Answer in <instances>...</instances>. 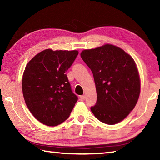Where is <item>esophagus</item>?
Masks as SVG:
<instances>
[{
	"label": "esophagus",
	"instance_id": "34e87169",
	"mask_svg": "<svg viewBox=\"0 0 160 160\" xmlns=\"http://www.w3.org/2000/svg\"><path fill=\"white\" fill-rule=\"evenodd\" d=\"M80 100L81 101H84V100H85V96H84V95L80 96Z\"/></svg>",
	"mask_w": 160,
	"mask_h": 160
}]
</instances>
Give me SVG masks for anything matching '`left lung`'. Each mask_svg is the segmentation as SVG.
Masks as SVG:
<instances>
[{"label": "left lung", "mask_w": 160, "mask_h": 160, "mask_svg": "<svg viewBox=\"0 0 160 160\" xmlns=\"http://www.w3.org/2000/svg\"><path fill=\"white\" fill-rule=\"evenodd\" d=\"M81 58L92 71L97 93L91 110L100 121L114 125L132 110L140 93V79L134 59L111 44L84 50Z\"/></svg>", "instance_id": "left-lung-1"}]
</instances>
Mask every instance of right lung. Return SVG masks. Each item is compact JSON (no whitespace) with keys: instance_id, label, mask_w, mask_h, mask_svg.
Returning <instances> with one entry per match:
<instances>
[{"instance_id":"right-lung-1","label":"right lung","mask_w":160,"mask_h":160,"mask_svg":"<svg viewBox=\"0 0 160 160\" xmlns=\"http://www.w3.org/2000/svg\"><path fill=\"white\" fill-rule=\"evenodd\" d=\"M78 55L77 51L46 49L26 65L22 80L25 102L37 120L56 126L69 117L78 101L66 72Z\"/></svg>"}]
</instances>
